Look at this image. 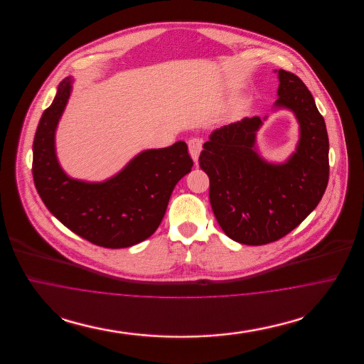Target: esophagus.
<instances>
[{
	"mask_svg": "<svg viewBox=\"0 0 364 364\" xmlns=\"http://www.w3.org/2000/svg\"><path fill=\"white\" fill-rule=\"evenodd\" d=\"M202 144H203V140H202V139L191 138L190 140H188L190 154L195 164L198 162V158H199V154H200V151H202Z\"/></svg>",
	"mask_w": 364,
	"mask_h": 364,
	"instance_id": "obj_1",
	"label": "esophagus"
}]
</instances>
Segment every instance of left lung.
Here are the masks:
<instances>
[{"mask_svg": "<svg viewBox=\"0 0 364 364\" xmlns=\"http://www.w3.org/2000/svg\"><path fill=\"white\" fill-rule=\"evenodd\" d=\"M277 72L274 109L299 122L294 154L282 164L263 159L257 132L267 116L245 117L215 129L199 165L210 178V205L226 236L247 245L273 242L300 225L322 199L329 181L326 124L310 90L291 72Z\"/></svg>", "mask_w": 364, "mask_h": 364, "instance_id": "obj_1", "label": "left lung"}]
</instances>
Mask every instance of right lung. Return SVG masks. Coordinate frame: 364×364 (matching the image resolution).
<instances>
[{
    "label": "right lung",
    "instance_id": "add662e5",
    "mask_svg": "<svg viewBox=\"0 0 364 364\" xmlns=\"http://www.w3.org/2000/svg\"><path fill=\"white\" fill-rule=\"evenodd\" d=\"M70 91L72 77H65L38 124L35 188L53 215L80 237L105 248L135 245L156 232L174 186L190 173L193 162L188 147L180 140L165 149L144 150L101 183L72 178L55 154V129Z\"/></svg>",
    "mask_w": 364,
    "mask_h": 364
}]
</instances>
